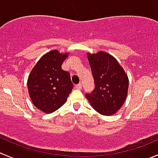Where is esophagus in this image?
Masks as SVG:
<instances>
[{"label":"esophagus","instance_id":"obj_1","mask_svg":"<svg viewBox=\"0 0 158 158\" xmlns=\"http://www.w3.org/2000/svg\"><path fill=\"white\" fill-rule=\"evenodd\" d=\"M75 87H76V89H82V83L76 84V85H75Z\"/></svg>","mask_w":158,"mask_h":158}]
</instances>
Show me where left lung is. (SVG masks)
Masks as SVG:
<instances>
[{
  "label": "left lung",
  "instance_id": "8db88e82",
  "mask_svg": "<svg viewBox=\"0 0 158 158\" xmlns=\"http://www.w3.org/2000/svg\"><path fill=\"white\" fill-rule=\"evenodd\" d=\"M87 56L95 89L91 93H86L85 97L100 114H114L126 100L129 85L127 75L116 59L108 53H89Z\"/></svg>",
  "mask_w": 158,
  "mask_h": 158
}]
</instances>
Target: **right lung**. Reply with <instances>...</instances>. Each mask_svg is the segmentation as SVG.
Listing matches in <instances>:
<instances>
[{
  "mask_svg": "<svg viewBox=\"0 0 158 158\" xmlns=\"http://www.w3.org/2000/svg\"><path fill=\"white\" fill-rule=\"evenodd\" d=\"M67 56L68 53L60 54L57 50L46 53L32 69L27 79L32 102L46 113L60 108L73 89L69 73L62 69Z\"/></svg>",
  "mask_w": 158,
  "mask_h": 158,
  "instance_id": "add662e5",
  "label": "right lung"
}]
</instances>
